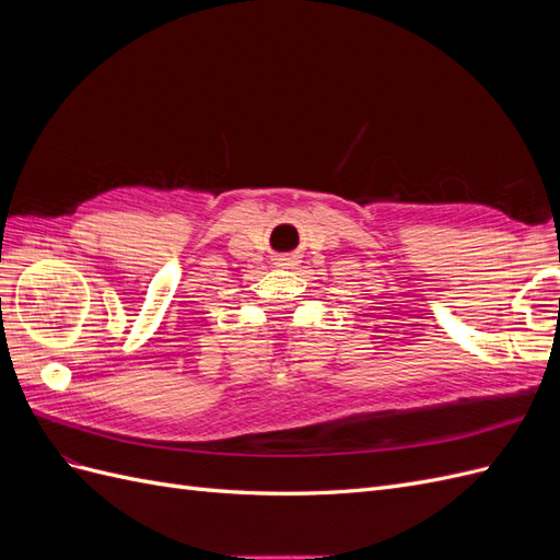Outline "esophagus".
Wrapping results in <instances>:
<instances>
[{
	"mask_svg": "<svg viewBox=\"0 0 560 560\" xmlns=\"http://www.w3.org/2000/svg\"><path fill=\"white\" fill-rule=\"evenodd\" d=\"M294 261L292 259H280V266H292Z\"/></svg>",
	"mask_w": 560,
	"mask_h": 560,
	"instance_id": "34e87169",
	"label": "esophagus"
}]
</instances>
